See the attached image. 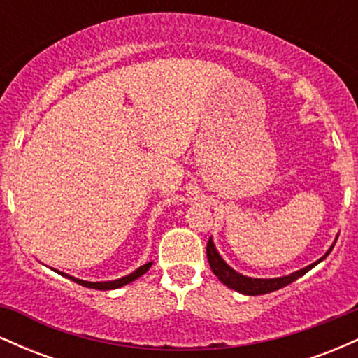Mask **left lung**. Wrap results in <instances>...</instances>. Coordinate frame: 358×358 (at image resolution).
<instances>
[{
    "mask_svg": "<svg viewBox=\"0 0 358 358\" xmlns=\"http://www.w3.org/2000/svg\"><path fill=\"white\" fill-rule=\"evenodd\" d=\"M334 245H331V248L328 249V252L324 254L322 259H318V261L313 262V264L306 266V268L299 269V271H296V273H293V274H287V276L273 278V279L248 278V276H244V274H241V273H237V271H234L231 266H229L227 262H225L224 259L220 257L219 250H217L215 245H213L212 237L207 242V257H208V264H210V269L213 271V274H215V276L219 278L225 286L231 287V289L239 291V293H242V294H248V296H257V294L273 293V291L281 289V287H285L287 285H291V282H293V281H296L298 278H301L303 274L308 273V271L313 269L315 266L318 264V262H322L323 259L331 252Z\"/></svg>",
    "mask_w": 358,
    "mask_h": 358,
    "instance_id": "1",
    "label": "left lung"
}]
</instances>
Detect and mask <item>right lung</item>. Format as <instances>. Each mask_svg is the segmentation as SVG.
<instances>
[{
    "mask_svg": "<svg viewBox=\"0 0 358 358\" xmlns=\"http://www.w3.org/2000/svg\"><path fill=\"white\" fill-rule=\"evenodd\" d=\"M151 264H153V262H148V264L141 266V268H138L136 271H134V273L127 274V276H124V278L114 279V281H102V282H90V281H84V279H77V278L71 276V274L60 273V271H57V269H53V271H55V273L62 274V276L69 278V279H71V281L77 282V285H80V286H85V287H92V289L108 291V289H117V287H121V286H126V285H129V282H131V281H134V279L141 278L143 274H145L146 271L151 268Z\"/></svg>",
    "mask_w": 358,
    "mask_h": 358,
    "instance_id": "add662e5",
    "label": "right lung"
}]
</instances>
